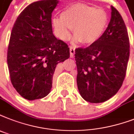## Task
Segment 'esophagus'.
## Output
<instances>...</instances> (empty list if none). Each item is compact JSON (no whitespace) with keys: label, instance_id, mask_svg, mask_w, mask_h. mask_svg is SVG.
Here are the masks:
<instances>
[{"label":"esophagus","instance_id":"34e87169","mask_svg":"<svg viewBox=\"0 0 134 134\" xmlns=\"http://www.w3.org/2000/svg\"><path fill=\"white\" fill-rule=\"evenodd\" d=\"M75 54V48L74 47H70V56L71 58H74Z\"/></svg>","mask_w":134,"mask_h":134}]
</instances>
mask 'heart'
<instances>
[{
  "label": "heart",
  "instance_id": "1",
  "mask_svg": "<svg viewBox=\"0 0 134 134\" xmlns=\"http://www.w3.org/2000/svg\"><path fill=\"white\" fill-rule=\"evenodd\" d=\"M108 23V15L105 11L83 3L71 5L62 12L60 17L54 16L52 19L58 38L66 40L70 36L71 29H73L75 41L87 45L100 38Z\"/></svg>",
  "mask_w": 134,
  "mask_h": 134
}]
</instances>
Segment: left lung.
I'll list each match as a JSON object with an SVG mask.
<instances>
[{"label":"left lung","mask_w":134,"mask_h":134,"mask_svg":"<svg viewBox=\"0 0 134 134\" xmlns=\"http://www.w3.org/2000/svg\"><path fill=\"white\" fill-rule=\"evenodd\" d=\"M111 18L98 41L75 49L77 85L82 98L103 103L114 96L123 83L129 58L127 27L118 11L111 6Z\"/></svg>","instance_id":"1"}]
</instances>
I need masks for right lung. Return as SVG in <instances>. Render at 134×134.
<instances>
[{
    "mask_svg": "<svg viewBox=\"0 0 134 134\" xmlns=\"http://www.w3.org/2000/svg\"><path fill=\"white\" fill-rule=\"evenodd\" d=\"M58 0L31 3L20 14L12 30L7 65L13 87L29 100L49 94L56 65L69 58V47L52 31V14Z\"/></svg>",
    "mask_w": 134,
    "mask_h": 134,
    "instance_id": "right-lung-1",
    "label": "right lung"
}]
</instances>
